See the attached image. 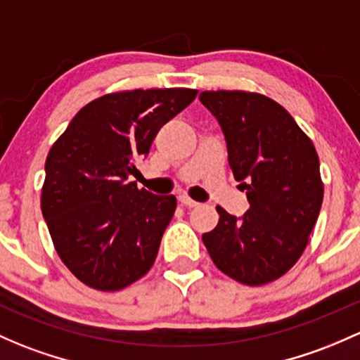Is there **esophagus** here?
<instances>
[{"label": "esophagus", "instance_id": "esophagus-1", "mask_svg": "<svg viewBox=\"0 0 360 360\" xmlns=\"http://www.w3.org/2000/svg\"><path fill=\"white\" fill-rule=\"evenodd\" d=\"M179 202L183 203L184 207H190V209H195V207L200 205L198 202H195V200H191L190 196H186V195H181V196H179Z\"/></svg>", "mask_w": 360, "mask_h": 360}]
</instances>
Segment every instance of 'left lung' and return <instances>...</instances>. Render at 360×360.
Segmentation results:
<instances>
[{"label":"left lung","mask_w":360,"mask_h":360,"mask_svg":"<svg viewBox=\"0 0 360 360\" xmlns=\"http://www.w3.org/2000/svg\"><path fill=\"white\" fill-rule=\"evenodd\" d=\"M200 101L224 131L229 167L250 203L241 219L217 207V226L202 240L231 279L267 285L285 276L307 247L324 195L319 157L286 108L266 94L203 91Z\"/></svg>","instance_id":"8db88e82"}]
</instances>
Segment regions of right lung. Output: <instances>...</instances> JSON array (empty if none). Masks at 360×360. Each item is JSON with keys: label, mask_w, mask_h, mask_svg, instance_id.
I'll return each instance as SVG.
<instances>
[{"label": "right lung", "mask_w": 360, "mask_h": 360, "mask_svg": "<svg viewBox=\"0 0 360 360\" xmlns=\"http://www.w3.org/2000/svg\"><path fill=\"white\" fill-rule=\"evenodd\" d=\"M196 94L188 88L103 94L75 113L53 143L41 210L58 257L89 288L122 290L153 266L177 200L127 179L160 127Z\"/></svg>", "instance_id": "add662e5"}]
</instances>
